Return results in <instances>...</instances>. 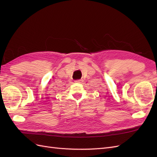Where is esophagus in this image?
Segmentation results:
<instances>
[{
  "label": "esophagus",
  "mask_w": 157,
  "mask_h": 157,
  "mask_svg": "<svg viewBox=\"0 0 157 157\" xmlns=\"http://www.w3.org/2000/svg\"><path fill=\"white\" fill-rule=\"evenodd\" d=\"M75 82H77V83H82V82H83V80L82 79H79V80H76L75 81Z\"/></svg>",
  "instance_id": "obj_1"
}]
</instances>
